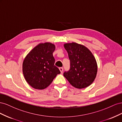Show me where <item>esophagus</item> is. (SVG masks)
<instances>
[{
	"mask_svg": "<svg viewBox=\"0 0 122 122\" xmlns=\"http://www.w3.org/2000/svg\"><path fill=\"white\" fill-rule=\"evenodd\" d=\"M59 69H60V70L61 72V73H62V72H63V71H64L63 68H62V67H60V68H59Z\"/></svg>",
	"mask_w": 122,
	"mask_h": 122,
	"instance_id": "obj_1",
	"label": "esophagus"
}]
</instances>
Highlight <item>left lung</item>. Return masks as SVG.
Returning <instances> with one entry per match:
<instances>
[{
	"instance_id": "obj_1",
	"label": "left lung",
	"mask_w": 122,
	"mask_h": 122,
	"mask_svg": "<svg viewBox=\"0 0 122 122\" xmlns=\"http://www.w3.org/2000/svg\"><path fill=\"white\" fill-rule=\"evenodd\" d=\"M64 47L68 53L70 69L64 76L72 86L86 87L93 82L97 73V64L87 48L76 43H66Z\"/></svg>"
}]
</instances>
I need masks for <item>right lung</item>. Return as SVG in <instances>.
I'll list each match as a JSON object with an SVG mask.
<instances>
[{"label":"right lung","instance_id":"1","mask_svg":"<svg viewBox=\"0 0 122 122\" xmlns=\"http://www.w3.org/2000/svg\"><path fill=\"white\" fill-rule=\"evenodd\" d=\"M55 49L51 43L39 44L25 57L22 71L27 82L35 89L48 86L61 72L54 65L53 52Z\"/></svg>","mask_w":122,"mask_h":122}]
</instances>
